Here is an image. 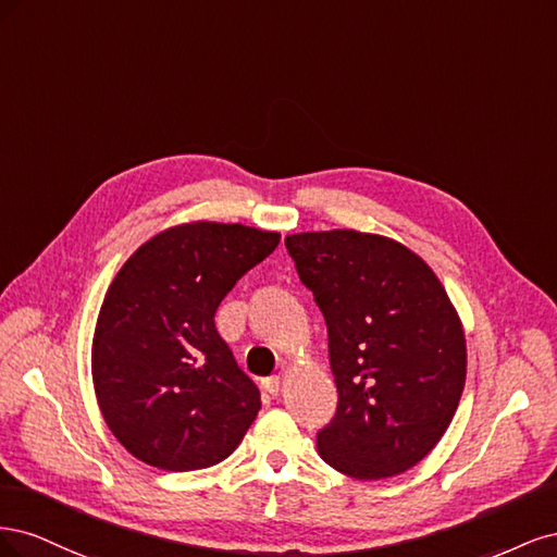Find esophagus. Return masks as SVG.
Instances as JSON below:
<instances>
[{
  "mask_svg": "<svg viewBox=\"0 0 557 557\" xmlns=\"http://www.w3.org/2000/svg\"><path fill=\"white\" fill-rule=\"evenodd\" d=\"M262 387H264V393H267L269 397H276V395L281 393V379H278V376L264 379V381H262Z\"/></svg>",
  "mask_w": 557,
  "mask_h": 557,
  "instance_id": "esophagus-1",
  "label": "esophagus"
}]
</instances>
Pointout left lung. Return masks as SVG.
Wrapping results in <instances>:
<instances>
[{"mask_svg": "<svg viewBox=\"0 0 557 557\" xmlns=\"http://www.w3.org/2000/svg\"><path fill=\"white\" fill-rule=\"evenodd\" d=\"M301 283L325 315L339 393L318 432L330 467L379 481L440 444L467 379L462 320L430 264L404 244L358 230L285 237Z\"/></svg>", "mask_w": 557, "mask_h": 557, "instance_id": "1", "label": "left lung"}]
</instances>
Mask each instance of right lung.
I'll return each instance as SVG.
<instances>
[{
    "mask_svg": "<svg viewBox=\"0 0 557 557\" xmlns=\"http://www.w3.org/2000/svg\"><path fill=\"white\" fill-rule=\"evenodd\" d=\"M278 232L195 221L156 234L111 281L92 336V383L109 430L166 471L223 462L262 401L215 330V309Z\"/></svg>",
    "mask_w": 557,
    "mask_h": 557,
    "instance_id": "1",
    "label": "right lung"
}]
</instances>
